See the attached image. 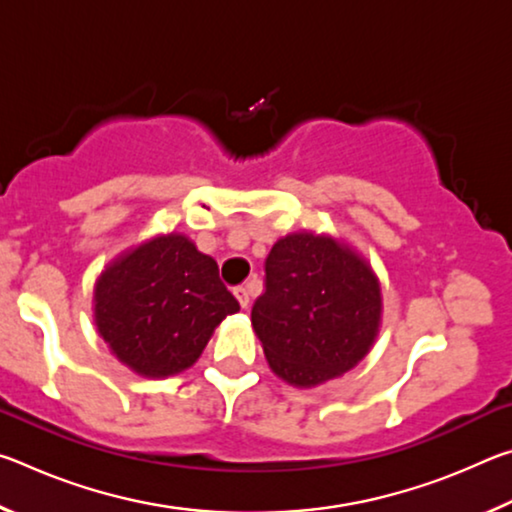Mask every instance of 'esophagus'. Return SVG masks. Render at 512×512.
Returning <instances> with one entry per match:
<instances>
[{"label": "esophagus", "instance_id": "34e87169", "mask_svg": "<svg viewBox=\"0 0 512 512\" xmlns=\"http://www.w3.org/2000/svg\"><path fill=\"white\" fill-rule=\"evenodd\" d=\"M235 298L239 300V305L241 307H248V302H250V296H248V289L246 287H235Z\"/></svg>", "mask_w": 512, "mask_h": 512}]
</instances>
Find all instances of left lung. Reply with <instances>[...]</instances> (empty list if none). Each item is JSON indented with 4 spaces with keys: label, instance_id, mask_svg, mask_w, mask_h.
<instances>
[{
    "label": "left lung",
    "instance_id": "left-lung-1",
    "mask_svg": "<svg viewBox=\"0 0 512 512\" xmlns=\"http://www.w3.org/2000/svg\"><path fill=\"white\" fill-rule=\"evenodd\" d=\"M253 327L277 377L293 386L334 379L366 357L381 318L375 273L348 246L296 232L264 264Z\"/></svg>",
    "mask_w": 512,
    "mask_h": 512
}]
</instances>
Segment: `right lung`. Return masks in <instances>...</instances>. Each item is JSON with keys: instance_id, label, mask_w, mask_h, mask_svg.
I'll return each instance as SVG.
<instances>
[{"instance_id": "add662e5", "label": "right lung", "mask_w": 512, "mask_h": 512, "mask_svg": "<svg viewBox=\"0 0 512 512\" xmlns=\"http://www.w3.org/2000/svg\"><path fill=\"white\" fill-rule=\"evenodd\" d=\"M239 302L219 266L183 235L121 255L94 289V320L115 357L144 377H167L201 357L214 327Z\"/></svg>"}]
</instances>
